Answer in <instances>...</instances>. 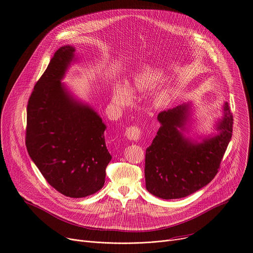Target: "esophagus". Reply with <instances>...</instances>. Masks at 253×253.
I'll use <instances>...</instances> for the list:
<instances>
[{
	"mask_svg": "<svg viewBox=\"0 0 253 253\" xmlns=\"http://www.w3.org/2000/svg\"><path fill=\"white\" fill-rule=\"evenodd\" d=\"M125 136L131 141H137L141 137V129L137 126H130L126 129Z\"/></svg>",
	"mask_w": 253,
	"mask_h": 253,
	"instance_id": "esophagus-1",
	"label": "esophagus"
}]
</instances>
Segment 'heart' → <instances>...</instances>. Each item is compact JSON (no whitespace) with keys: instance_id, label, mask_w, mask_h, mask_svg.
I'll list each match as a JSON object with an SVG mask.
<instances>
[{"instance_id":"b5f03b06","label":"heart","mask_w":253,"mask_h":253,"mask_svg":"<svg viewBox=\"0 0 253 253\" xmlns=\"http://www.w3.org/2000/svg\"><path fill=\"white\" fill-rule=\"evenodd\" d=\"M163 81V76L160 72L153 71L142 74L136 79V86L140 89L156 87ZM132 99V90L126 84H120L116 86L113 93V101L118 105H126L130 103ZM171 100V93L168 90L160 92L156 96V102L158 105H165Z\"/></svg>"}]
</instances>
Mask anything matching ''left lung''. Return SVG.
Wrapping results in <instances>:
<instances>
[{"label":"left lung","mask_w":253,"mask_h":253,"mask_svg":"<svg viewBox=\"0 0 253 253\" xmlns=\"http://www.w3.org/2000/svg\"><path fill=\"white\" fill-rule=\"evenodd\" d=\"M189 111L190 105L183 104L159 113L161 126L146 149V189L164 200L185 198L207 186L217 174L231 139L233 116L227 102L216 126L218 133L201 143L182 132Z\"/></svg>","instance_id":"8db88e82"}]
</instances>
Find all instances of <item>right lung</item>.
Returning <instances> with one entry per match:
<instances>
[{"label": "right lung", "instance_id": "obj_1", "mask_svg": "<svg viewBox=\"0 0 253 253\" xmlns=\"http://www.w3.org/2000/svg\"><path fill=\"white\" fill-rule=\"evenodd\" d=\"M75 48H58L36 83L27 107L26 146L46 182L69 198H84L105 183L111 161L105 124L89 105L75 100L61 79Z\"/></svg>", "mask_w": 253, "mask_h": 253}]
</instances>
